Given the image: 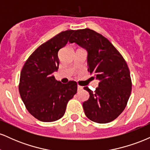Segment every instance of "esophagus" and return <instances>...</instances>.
<instances>
[{
	"instance_id": "34e87169",
	"label": "esophagus",
	"mask_w": 150,
	"mask_h": 150,
	"mask_svg": "<svg viewBox=\"0 0 150 150\" xmlns=\"http://www.w3.org/2000/svg\"><path fill=\"white\" fill-rule=\"evenodd\" d=\"M82 89H83V87L80 85H77V91H81Z\"/></svg>"
}]
</instances>
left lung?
I'll return each instance as SVG.
<instances>
[{
    "label": "left lung",
    "mask_w": 150,
    "mask_h": 150,
    "mask_svg": "<svg viewBox=\"0 0 150 150\" xmlns=\"http://www.w3.org/2000/svg\"><path fill=\"white\" fill-rule=\"evenodd\" d=\"M69 42L87 50L88 72L99 80L94 92L84 87L89 94L82 104L86 116L98 123L115 120L125 109L132 90L125 59L106 38L90 29L75 31Z\"/></svg>",
    "instance_id": "left-lung-1"
}]
</instances>
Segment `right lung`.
<instances>
[{"mask_svg":"<svg viewBox=\"0 0 150 150\" xmlns=\"http://www.w3.org/2000/svg\"><path fill=\"white\" fill-rule=\"evenodd\" d=\"M75 30H66L39 46L21 70L19 92L27 111L42 122H53L64 115L67 104L77 93V84H63L53 75L59 66L58 51Z\"/></svg>","mask_w":150,"mask_h":150,"instance_id":"obj_1","label":"right lung"}]
</instances>
